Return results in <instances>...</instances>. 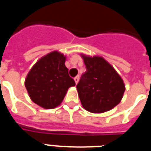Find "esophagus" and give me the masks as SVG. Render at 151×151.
Wrapping results in <instances>:
<instances>
[{
	"mask_svg": "<svg viewBox=\"0 0 151 151\" xmlns=\"http://www.w3.org/2000/svg\"><path fill=\"white\" fill-rule=\"evenodd\" d=\"M74 80H75V82H76V84H77L78 82V80H79V76H76L74 78Z\"/></svg>",
	"mask_w": 151,
	"mask_h": 151,
	"instance_id": "obj_1",
	"label": "esophagus"
}]
</instances>
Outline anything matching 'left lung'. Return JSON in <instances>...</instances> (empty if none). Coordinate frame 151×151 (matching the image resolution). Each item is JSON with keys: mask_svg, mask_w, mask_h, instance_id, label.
<instances>
[{"mask_svg": "<svg viewBox=\"0 0 151 151\" xmlns=\"http://www.w3.org/2000/svg\"><path fill=\"white\" fill-rule=\"evenodd\" d=\"M86 71L76 88L85 110L101 113L113 109L120 102L125 85L113 66L101 57L82 55Z\"/></svg>", "mask_w": 151, "mask_h": 151, "instance_id": "obj_1", "label": "left lung"}]
</instances>
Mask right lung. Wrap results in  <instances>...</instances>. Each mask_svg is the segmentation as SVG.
Here are the masks:
<instances>
[{
    "label": "right lung",
    "mask_w": 151,
    "mask_h": 151,
    "mask_svg": "<svg viewBox=\"0 0 151 151\" xmlns=\"http://www.w3.org/2000/svg\"><path fill=\"white\" fill-rule=\"evenodd\" d=\"M66 57L51 52L43 57L31 69L25 85L32 101L45 109L60 104L68 88L76 85L65 66Z\"/></svg>",
    "instance_id": "obj_1"
}]
</instances>
